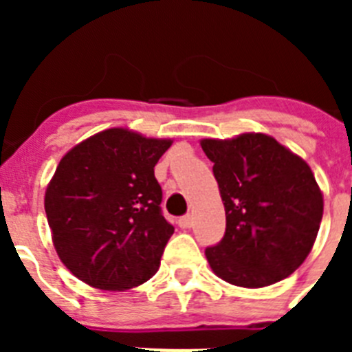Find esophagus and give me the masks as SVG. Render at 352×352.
Here are the masks:
<instances>
[{
  "label": "esophagus",
  "mask_w": 352,
  "mask_h": 352,
  "mask_svg": "<svg viewBox=\"0 0 352 352\" xmlns=\"http://www.w3.org/2000/svg\"><path fill=\"white\" fill-rule=\"evenodd\" d=\"M178 226L182 227V229H188V227H192V217H190V214H185V217H182V219L178 220Z\"/></svg>",
  "instance_id": "34e87169"
}]
</instances>
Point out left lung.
Masks as SVG:
<instances>
[{"mask_svg":"<svg viewBox=\"0 0 352 352\" xmlns=\"http://www.w3.org/2000/svg\"><path fill=\"white\" fill-rule=\"evenodd\" d=\"M201 146L226 208V234L206 248L211 270L239 287H266L296 272L322 219V194L307 162L264 133Z\"/></svg>","mask_w":352,"mask_h":352,"instance_id":"1","label":"left lung"}]
</instances>
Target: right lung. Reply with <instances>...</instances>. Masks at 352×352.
Here are the masks:
<instances>
[{"mask_svg": "<svg viewBox=\"0 0 352 352\" xmlns=\"http://www.w3.org/2000/svg\"><path fill=\"white\" fill-rule=\"evenodd\" d=\"M170 142L109 129L61 158L45 214L61 263L79 280L125 291L157 273L174 227L162 214L155 166Z\"/></svg>", "mask_w": 352, "mask_h": 352, "instance_id": "right-lung-1", "label": "right lung"}]
</instances>
